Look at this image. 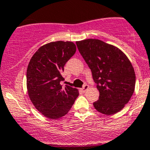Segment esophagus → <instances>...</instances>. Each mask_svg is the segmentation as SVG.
Returning <instances> with one entry per match:
<instances>
[{"label":"esophagus","mask_w":150,"mask_h":150,"mask_svg":"<svg viewBox=\"0 0 150 150\" xmlns=\"http://www.w3.org/2000/svg\"><path fill=\"white\" fill-rule=\"evenodd\" d=\"M88 88H89V86H88V85L86 84V85H84V86H83V88H82V90H83V92H85V91H86V90L88 89Z\"/></svg>","instance_id":"1"}]
</instances>
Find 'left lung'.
Masks as SVG:
<instances>
[{
    "label": "left lung",
    "instance_id": "1",
    "mask_svg": "<svg viewBox=\"0 0 150 150\" xmlns=\"http://www.w3.org/2000/svg\"><path fill=\"white\" fill-rule=\"evenodd\" d=\"M76 43L100 93L94 107L105 115L120 112L135 88L134 70L128 57L117 47L100 40L87 39Z\"/></svg>",
    "mask_w": 150,
    "mask_h": 150
}]
</instances>
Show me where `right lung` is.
<instances>
[{
  "instance_id": "right-lung-1",
  "label": "right lung",
  "mask_w": 150,
  "mask_h": 150,
  "mask_svg": "<svg viewBox=\"0 0 150 150\" xmlns=\"http://www.w3.org/2000/svg\"><path fill=\"white\" fill-rule=\"evenodd\" d=\"M76 50L73 42H51L40 47L29 62L28 96L36 109L52 120L67 114L79 95L76 88L62 85L64 80L62 75L64 67Z\"/></svg>"
}]
</instances>
